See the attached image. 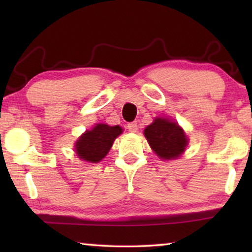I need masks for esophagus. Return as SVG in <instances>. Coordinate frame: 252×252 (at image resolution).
I'll use <instances>...</instances> for the list:
<instances>
[{
    "instance_id": "1",
    "label": "esophagus",
    "mask_w": 252,
    "mask_h": 252,
    "mask_svg": "<svg viewBox=\"0 0 252 252\" xmlns=\"http://www.w3.org/2000/svg\"><path fill=\"white\" fill-rule=\"evenodd\" d=\"M127 130L130 132H133V133L138 132V125H136V122L129 123V125H127Z\"/></svg>"
}]
</instances>
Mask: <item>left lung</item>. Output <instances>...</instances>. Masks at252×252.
I'll list each match as a JSON object with an SVG mask.
<instances>
[{"label":"left lung","mask_w":252,"mask_h":252,"mask_svg":"<svg viewBox=\"0 0 252 252\" xmlns=\"http://www.w3.org/2000/svg\"><path fill=\"white\" fill-rule=\"evenodd\" d=\"M144 135L152 150L161 159H176L185 151L188 139L177 123L157 118L144 130Z\"/></svg>","instance_id":"obj_1"}]
</instances>
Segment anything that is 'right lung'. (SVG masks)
Listing matches in <instances>:
<instances>
[{
  "label": "right lung",
  "instance_id": "obj_1",
  "mask_svg": "<svg viewBox=\"0 0 252 252\" xmlns=\"http://www.w3.org/2000/svg\"><path fill=\"white\" fill-rule=\"evenodd\" d=\"M120 133H122V129L119 126H110L100 123L82 134L75 143V151L80 159L99 162L106 156Z\"/></svg>",
  "mask_w": 252,
  "mask_h": 252
}]
</instances>
